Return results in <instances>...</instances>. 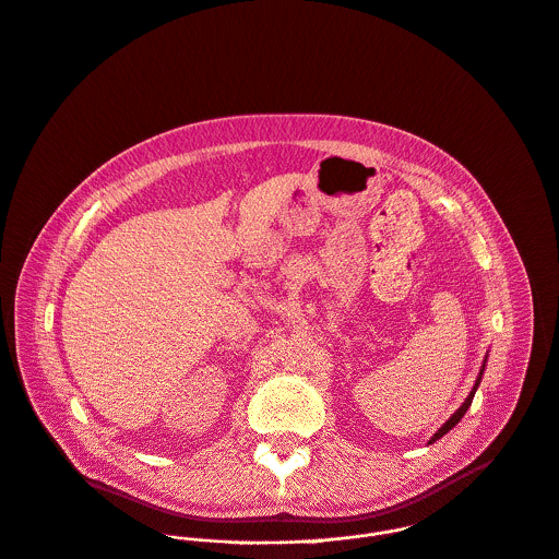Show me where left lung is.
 Here are the masks:
<instances>
[{
  "instance_id": "obj_1",
  "label": "left lung",
  "mask_w": 559,
  "mask_h": 559,
  "mask_svg": "<svg viewBox=\"0 0 559 559\" xmlns=\"http://www.w3.org/2000/svg\"><path fill=\"white\" fill-rule=\"evenodd\" d=\"M486 362H488V356H486V360H484V365H481V371H479V374H477V381H475V385H473L471 394L466 396V401H464V403H462V405H460V407H457V409H455V412L449 416V420H447V423H444V425H442V427H440V429H438V431H436V433L429 438V442H427V444H433L436 440H440L444 433H449V431H451V429H453V427H455V425L462 420V416H464V414H466V409L471 407V403H473V396H475V392H477V388H479V383H481V377H484Z\"/></svg>"
}]
</instances>
